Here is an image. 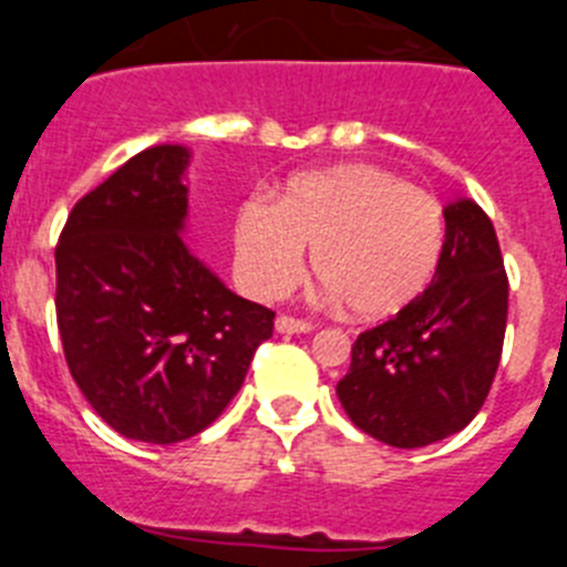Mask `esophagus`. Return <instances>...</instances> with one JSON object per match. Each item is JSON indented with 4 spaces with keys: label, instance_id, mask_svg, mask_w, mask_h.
Wrapping results in <instances>:
<instances>
[{
    "label": "esophagus",
    "instance_id": "1",
    "mask_svg": "<svg viewBox=\"0 0 567 567\" xmlns=\"http://www.w3.org/2000/svg\"><path fill=\"white\" fill-rule=\"evenodd\" d=\"M315 323L312 320H298L292 318V315H280L278 320H275V332L280 334H307L312 332Z\"/></svg>",
    "mask_w": 567,
    "mask_h": 567
}]
</instances>
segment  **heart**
<instances>
[{
    "label": "heart",
    "instance_id": "obj_1",
    "mask_svg": "<svg viewBox=\"0 0 567 567\" xmlns=\"http://www.w3.org/2000/svg\"><path fill=\"white\" fill-rule=\"evenodd\" d=\"M363 320L392 318L432 284L443 252V213L389 169L349 164L303 173L278 202L252 195L235 215V260L249 292L272 298L303 269Z\"/></svg>",
    "mask_w": 567,
    "mask_h": 567
}]
</instances>
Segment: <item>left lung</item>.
I'll return each instance as SVG.
<instances>
[{"instance_id": "left-lung-1", "label": "left lung", "mask_w": 567, "mask_h": 567, "mask_svg": "<svg viewBox=\"0 0 567 567\" xmlns=\"http://www.w3.org/2000/svg\"><path fill=\"white\" fill-rule=\"evenodd\" d=\"M443 218L432 287L358 334L338 383L349 420L394 449L463 432L483 409L503 354L508 278L494 224L471 198L449 204Z\"/></svg>"}]
</instances>
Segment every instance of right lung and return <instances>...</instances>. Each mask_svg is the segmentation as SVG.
<instances>
[{
    "instance_id": "obj_1",
    "label": "right lung",
    "mask_w": 567,
    "mask_h": 567,
    "mask_svg": "<svg viewBox=\"0 0 567 567\" xmlns=\"http://www.w3.org/2000/svg\"><path fill=\"white\" fill-rule=\"evenodd\" d=\"M187 167L182 144L142 150L73 207L56 247L70 374L110 429L155 445L215 423L275 320L184 244Z\"/></svg>"
}]
</instances>
